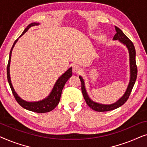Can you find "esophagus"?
Here are the masks:
<instances>
[{
    "mask_svg": "<svg viewBox=\"0 0 147 147\" xmlns=\"http://www.w3.org/2000/svg\"><path fill=\"white\" fill-rule=\"evenodd\" d=\"M72 70H73L74 73L78 74L81 71L82 69L79 65H77V64H74V65H72Z\"/></svg>",
    "mask_w": 147,
    "mask_h": 147,
    "instance_id": "obj_1",
    "label": "esophagus"
}]
</instances>
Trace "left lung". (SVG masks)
<instances>
[{
  "mask_svg": "<svg viewBox=\"0 0 147 147\" xmlns=\"http://www.w3.org/2000/svg\"><path fill=\"white\" fill-rule=\"evenodd\" d=\"M115 29L116 33L114 35L113 37V40H118L120 43H122L127 47L128 53H129V61H130V80L129 84H128V87L124 95L116 102L115 103L112 104H102L94 102L90 98L89 95L86 91L85 87V82L82 76H79L80 81L82 82V92L83 94L84 98L88 106L92 108V110H95L97 112H106L110 111L116 109V108H119L120 106L125 103L127 101L132 88L135 84L136 77H137V67L136 64V51L134 46L132 42L124 35V33L122 31L121 29L115 26Z\"/></svg>",
  "mask_w": 147,
  "mask_h": 147,
  "instance_id": "left-lung-1",
  "label": "left lung"
}]
</instances>
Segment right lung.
Wrapping results in <instances>:
<instances>
[{"instance_id": "obj_1", "label": "right lung", "mask_w": 147, "mask_h": 147, "mask_svg": "<svg viewBox=\"0 0 147 147\" xmlns=\"http://www.w3.org/2000/svg\"><path fill=\"white\" fill-rule=\"evenodd\" d=\"M39 23H32L29 24L27 27L25 28V29L24 30L23 33L21 34V36L19 38L21 37L22 35H23L25 33H26L28 31V29L31 27L35 25H39ZM19 38L14 42L13 47H12L11 51H10L9 54V62H8L7 65V80L9 82V86L11 87V89L12 90L14 96H15V100H17V102L19 103L20 106H21L22 107L25 108L26 110H29V111L37 112V113H45V112H48L53 110L56 106L59 104L60 98H61V92L62 90L65 86L66 82L69 79V78L72 76V68L70 67L66 71L65 73L60 76L58 78L57 81H56L55 85H54L53 89H52L51 93L49 94V96L45 98H44L43 100H39V101H36V102H28L25 101V100L22 99L20 96L17 94V92L15 91L13 85H12L11 77H10V63H11V54L12 51L14 46L17 43Z\"/></svg>"}]
</instances>
